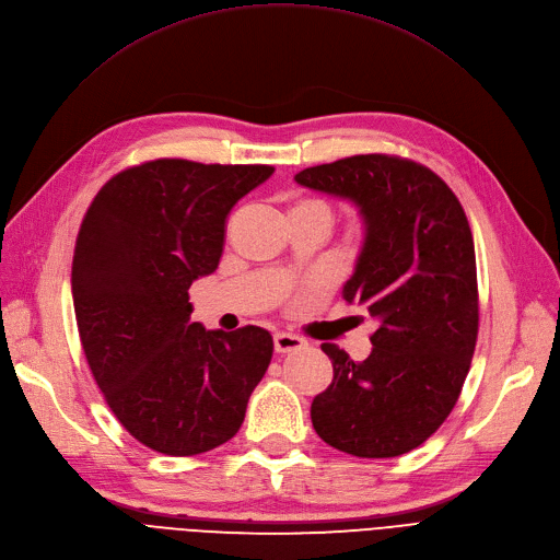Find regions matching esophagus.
<instances>
[{"instance_id":"obj_1","label":"esophagus","mask_w":560,"mask_h":560,"mask_svg":"<svg viewBox=\"0 0 560 560\" xmlns=\"http://www.w3.org/2000/svg\"><path fill=\"white\" fill-rule=\"evenodd\" d=\"M273 346H276L278 353H291V351L303 349L305 339H303V337H296V335H289V332H276Z\"/></svg>"}]
</instances>
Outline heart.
Instances as JSON below:
<instances>
[{
    "mask_svg": "<svg viewBox=\"0 0 560 560\" xmlns=\"http://www.w3.org/2000/svg\"><path fill=\"white\" fill-rule=\"evenodd\" d=\"M299 207H307V209L322 211V214H326V217L332 221V209H330V205H326L324 200H303Z\"/></svg>",
    "mask_w": 560,
    "mask_h": 560,
    "instance_id": "1",
    "label": "heart"
}]
</instances>
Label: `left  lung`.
Instances as JSON below:
<instances>
[{
	"instance_id": "left-lung-1",
	"label": "left lung",
	"mask_w": 560,
	"mask_h": 560,
	"mask_svg": "<svg viewBox=\"0 0 560 560\" xmlns=\"http://www.w3.org/2000/svg\"><path fill=\"white\" fill-rule=\"evenodd\" d=\"M296 182L360 209L364 246L343 299L378 322L362 362L322 343L335 376L312 401L314 431L358 458L408 454L454 410L476 349L465 209L440 175L394 154L346 156L301 171Z\"/></svg>"
}]
</instances>
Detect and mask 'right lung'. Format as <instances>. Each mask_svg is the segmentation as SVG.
I'll return each mask as SVG.
<instances>
[{"label": "right lung", "mask_w": 560, "mask_h": 560, "mask_svg": "<svg viewBox=\"0 0 560 560\" xmlns=\"http://www.w3.org/2000/svg\"><path fill=\"white\" fill-rule=\"evenodd\" d=\"M273 171L154 159L106 182L79 228L72 301L86 362L125 431L159 454L232 440L269 369V330H205L189 287L217 271L230 209Z\"/></svg>", "instance_id": "add662e5"}]
</instances>
